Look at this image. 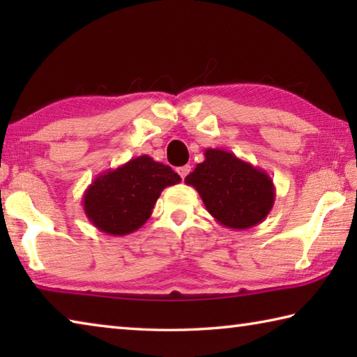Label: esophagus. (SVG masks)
I'll return each mask as SVG.
<instances>
[{
    "label": "esophagus",
    "instance_id": "34e87169",
    "mask_svg": "<svg viewBox=\"0 0 357 357\" xmlns=\"http://www.w3.org/2000/svg\"><path fill=\"white\" fill-rule=\"evenodd\" d=\"M176 172L179 173V176L184 179V178L187 176V174L190 173V165H183V167H179V168H176Z\"/></svg>",
    "mask_w": 357,
    "mask_h": 357
}]
</instances>
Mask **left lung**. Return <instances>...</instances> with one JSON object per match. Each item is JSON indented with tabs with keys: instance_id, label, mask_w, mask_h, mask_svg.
<instances>
[{
	"instance_id": "left-lung-1",
	"label": "left lung",
	"mask_w": 357,
	"mask_h": 357,
	"mask_svg": "<svg viewBox=\"0 0 357 357\" xmlns=\"http://www.w3.org/2000/svg\"><path fill=\"white\" fill-rule=\"evenodd\" d=\"M184 183L195 187L208 213L227 228L255 227L274 206L275 187L269 174L223 149L204 151V160Z\"/></svg>"
}]
</instances>
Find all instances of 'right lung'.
Wrapping results in <instances>:
<instances>
[{"label": "right lung", "mask_w": 357, "mask_h": 357, "mask_svg": "<svg viewBox=\"0 0 357 357\" xmlns=\"http://www.w3.org/2000/svg\"><path fill=\"white\" fill-rule=\"evenodd\" d=\"M181 181L170 167L140 155L100 173L83 193L84 214L102 233L124 236L143 227L162 190Z\"/></svg>", "instance_id": "obj_1"}]
</instances>
